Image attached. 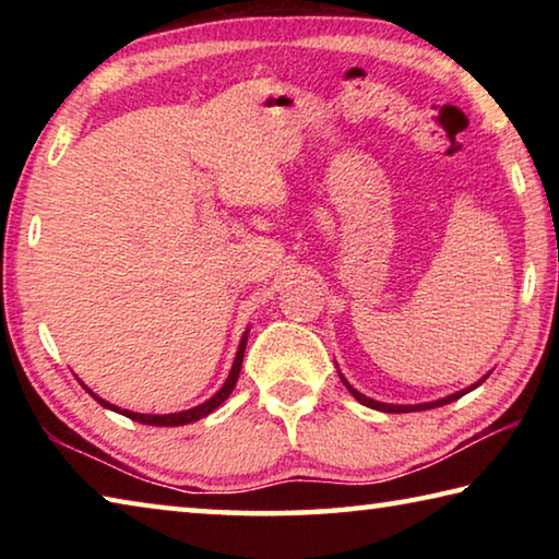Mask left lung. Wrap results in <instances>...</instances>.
Segmentation results:
<instances>
[{"label":"left lung","instance_id":"8db88e82","mask_svg":"<svg viewBox=\"0 0 559 559\" xmlns=\"http://www.w3.org/2000/svg\"><path fill=\"white\" fill-rule=\"evenodd\" d=\"M337 374H340V380H343V384L347 386V392L355 396V400L359 402V404H365V406H370V409H377V412H386V414H406V412H424V409H433V406H443V404H451V402H456V400H461L463 394H468V392H473L476 390V386H480L486 382V377H480L478 382H473L471 386H466V390H461V392H453V394H449V396H441V400H433V402H424V404H386V402H377V400H372V396H367V394H362V392H357L353 384H349L345 377H343V372L337 370Z\"/></svg>","mask_w":559,"mask_h":559}]
</instances>
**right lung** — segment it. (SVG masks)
<instances>
[{"label": "right lung", "mask_w": 559, "mask_h": 559, "mask_svg": "<svg viewBox=\"0 0 559 559\" xmlns=\"http://www.w3.org/2000/svg\"><path fill=\"white\" fill-rule=\"evenodd\" d=\"M246 340H249V330H243L241 335V343L239 349H236V357H234V365L229 370V377H226V382L222 384V390L216 392L210 400L202 402L200 406H192V409H185V412H175V414H138V412H130V409H120V406L110 404L106 400H100L96 392H91L86 384H83V390H86L93 400H96L100 406H106L110 412H118L122 416H128L132 421H140V424H147V427H185V424H192V421H200L204 416H210L214 409H219V406L229 400V394L234 392L236 380H239V372H241V362H243V349H246Z\"/></svg>", "instance_id": "1"}]
</instances>
